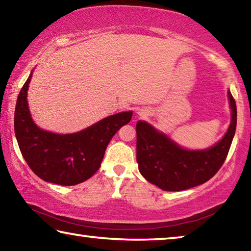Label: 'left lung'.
Segmentation results:
<instances>
[{
    "label": "left lung",
    "mask_w": 251,
    "mask_h": 251,
    "mask_svg": "<svg viewBox=\"0 0 251 251\" xmlns=\"http://www.w3.org/2000/svg\"><path fill=\"white\" fill-rule=\"evenodd\" d=\"M228 97L231 107L230 126L222 141L209 150H184L146 122L138 121L136 157L144 178L166 192H180L214 177L226 160L236 131V101L230 92Z\"/></svg>",
    "instance_id": "1"
}]
</instances>
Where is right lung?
<instances>
[{
	"label": "right lung",
	"mask_w": 251,
	"mask_h": 251,
	"mask_svg": "<svg viewBox=\"0 0 251 251\" xmlns=\"http://www.w3.org/2000/svg\"><path fill=\"white\" fill-rule=\"evenodd\" d=\"M32 74L18 96L14 130L20 151L28 167L41 179L62 186L87 180L99 171L106 147L122 126L131 120V112L108 116L88 128L59 135L37 127L29 114L27 88Z\"/></svg>",
	"instance_id": "1"
}]
</instances>
